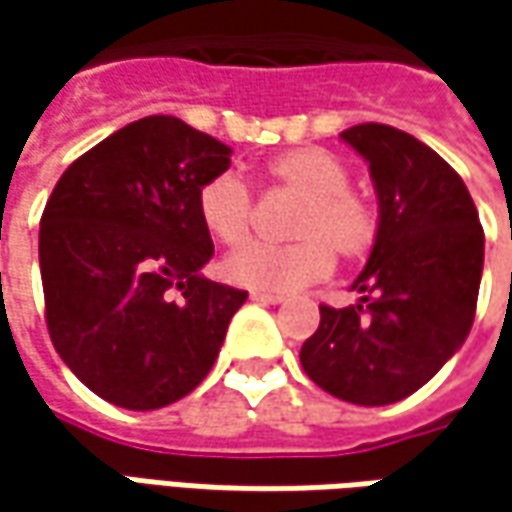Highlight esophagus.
<instances>
[{
  "label": "esophagus",
  "mask_w": 512,
  "mask_h": 512,
  "mask_svg": "<svg viewBox=\"0 0 512 512\" xmlns=\"http://www.w3.org/2000/svg\"><path fill=\"white\" fill-rule=\"evenodd\" d=\"M250 299H253V302H259V305H282V302H285L282 296H273V293H259V290H253V293H250Z\"/></svg>",
  "instance_id": "34e87169"
}]
</instances>
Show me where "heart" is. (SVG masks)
Instances as JSON below:
<instances>
[{
	"label": "heart",
	"mask_w": 512,
	"mask_h": 512,
	"mask_svg": "<svg viewBox=\"0 0 512 512\" xmlns=\"http://www.w3.org/2000/svg\"><path fill=\"white\" fill-rule=\"evenodd\" d=\"M270 185L299 196L290 222V245L239 247L222 262L230 285L259 293H293L322 279L333 267V250L342 259H362L376 242L379 213L356 190L350 173L325 148H293L267 162ZM196 210L205 230L222 245L245 242L253 225V199L247 185L233 173H219L199 187Z\"/></svg>",
	"instance_id": "b5f03b06"
}]
</instances>
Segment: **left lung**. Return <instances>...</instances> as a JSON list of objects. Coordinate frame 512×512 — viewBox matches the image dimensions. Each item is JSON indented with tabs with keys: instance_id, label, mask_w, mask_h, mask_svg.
I'll list each match as a JSON object with an SVG mask.
<instances>
[{
	"instance_id": "8db88e82",
	"label": "left lung",
	"mask_w": 512,
	"mask_h": 512,
	"mask_svg": "<svg viewBox=\"0 0 512 512\" xmlns=\"http://www.w3.org/2000/svg\"><path fill=\"white\" fill-rule=\"evenodd\" d=\"M342 142L370 168L379 233L353 282L359 305L319 307L299 359L330 396L382 407L430 382L467 339L484 230L462 176L416 136L367 122L342 130Z\"/></svg>"
}]
</instances>
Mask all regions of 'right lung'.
Returning <instances> with one entry per match:
<instances>
[{
  "mask_svg": "<svg viewBox=\"0 0 512 512\" xmlns=\"http://www.w3.org/2000/svg\"><path fill=\"white\" fill-rule=\"evenodd\" d=\"M233 150L176 116H145L70 165L39 225L50 342L79 382L125 410L199 387L247 293L202 276L196 196Z\"/></svg>",
  "mask_w": 512,
  "mask_h": 512,
  "instance_id": "right-lung-1",
  "label": "right lung"
}]
</instances>
